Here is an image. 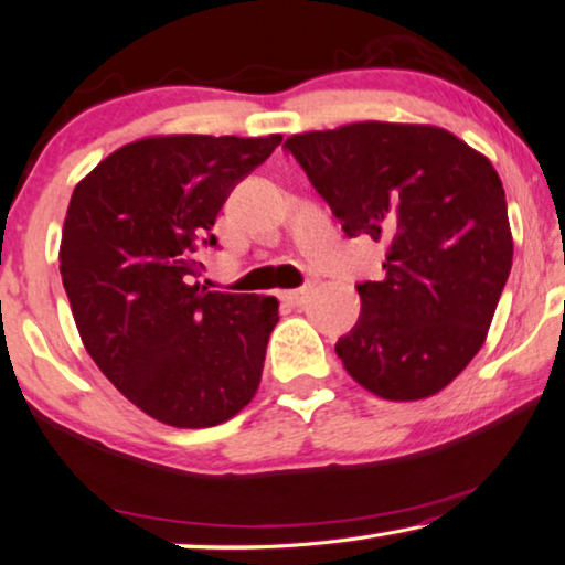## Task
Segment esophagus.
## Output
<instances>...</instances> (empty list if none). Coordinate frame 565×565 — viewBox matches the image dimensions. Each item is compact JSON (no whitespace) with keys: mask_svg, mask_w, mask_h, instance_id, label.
Here are the masks:
<instances>
[{"mask_svg":"<svg viewBox=\"0 0 565 565\" xmlns=\"http://www.w3.org/2000/svg\"><path fill=\"white\" fill-rule=\"evenodd\" d=\"M280 298H282V302H288V306L298 308V306H302V302L308 300V288H298V290H285V292H280Z\"/></svg>","mask_w":565,"mask_h":565,"instance_id":"obj_1","label":"esophagus"}]
</instances>
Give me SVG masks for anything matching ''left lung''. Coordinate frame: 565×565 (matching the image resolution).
<instances>
[{
  "instance_id": "8db88e82",
  "label": "left lung",
  "mask_w": 565,
  "mask_h": 565,
  "mask_svg": "<svg viewBox=\"0 0 565 565\" xmlns=\"http://www.w3.org/2000/svg\"><path fill=\"white\" fill-rule=\"evenodd\" d=\"M349 239L384 247V277L359 282L362 316L337 354L384 399L444 390L484 343L512 267L504 188L484 154L428 125L359 121L292 135Z\"/></svg>"
}]
</instances>
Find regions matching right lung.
I'll list each match as a JSON object with an SVG mask.
<instances>
[{"label": "right lung", "instance_id": "right-lung-1", "mask_svg": "<svg viewBox=\"0 0 565 565\" xmlns=\"http://www.w3.org/2000/svg\"><path fill=\"white\" fill-rule=\"evenodd\" d=\"M282 142L173 135L119 147L71 195L61 275L84 347L150 418L211 428L263 380L273 296L216 292L195 277L218 211Z\"/></svg>", "mask_w": 565, "mask_h": 565}]
</instances>
